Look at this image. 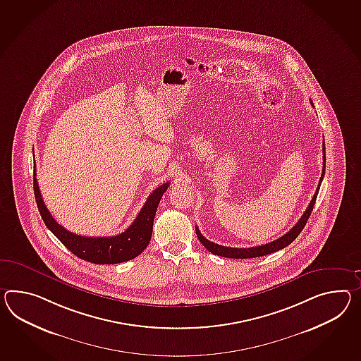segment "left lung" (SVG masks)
<instances>
[{
	"label": "left lung",
	"mask_w": 361,
	"mask_h": 361,
	"mask_svg": "<svg viewBox=\"0 0 361 361\" xmlns=\"http://www.w3.org/2000/svg\"><path fill=\"white\" fill-rule=\"evenodd\" d=\"M310 103H312V102H310ZM312 106H313V103H312ZM322 151H324V167H322V175H321V178H319V184H318V188H317L316 193L313 195L312 201L309 203L308 209L302 214V216L300 218L299 221H298V223L293 226V228H290L286 235H283L281 238H276V240H274V241L269 243V244H264V245L253 246V247H229V246L219 245V244H215V243L209 241V240L204 238L202 233L200 232L198 227H195V233H197V236L200 238V241L202 243V245L204 246L209 252H212V255H220V257H227V258H255V257H262V255H271L274 252H278V250H281L283 247L290 245V243L299 236L300 232L305 227L309 216H310V214H312V210H313V207H314L317 195H318V192H319V186H321V183H322V180H324V176H325V141H324Z\"/></svg>",
	"instance_id": "obj_1"
}]
</instances>
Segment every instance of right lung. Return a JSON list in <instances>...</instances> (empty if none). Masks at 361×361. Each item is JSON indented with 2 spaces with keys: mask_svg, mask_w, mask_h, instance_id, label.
Masks as SVG:
<instances>
[{
  "mask_svg": "<svg viewBox=\"0 0 361 361\" xmlns=\"http://www.w3.org/2000/svg\"><path fill=\"white\" fill-rule=\"evenodd\" d=\"M168 186L169 183H164L149 194L147 201L143 204L135 220L123 233L111 238H86L69 232L53 219L51 212L45 207L44 201L42 198V193L39 190V185L36 180V171L34 169V193L36 204L42 218L44 220L45 226L73 255L80 257V259L97 264H121L141 255L149 245L157 209Z\"/></svg>",
  "mask_w": 361,
  "mask_h": 361,
  "instance_id": "1",
  "label": "right lung"
}]
</instances>
